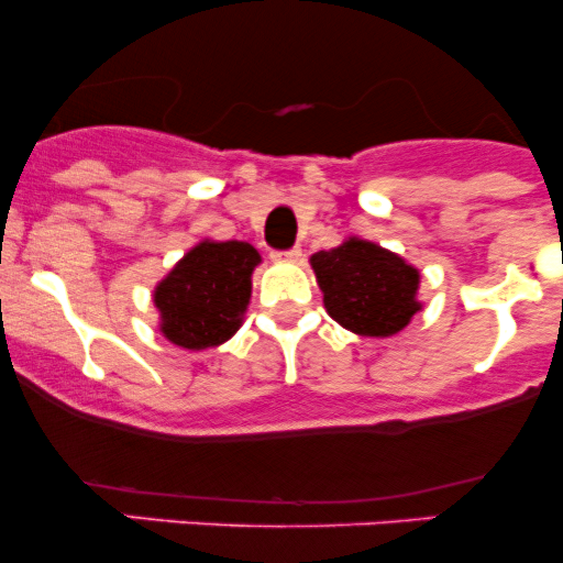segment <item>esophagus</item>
<instances>
[{
  "label": "esophagus",
  "instance_id": "esophagus-1",
  "mask_svg": "<svg viewBox=\"0 0 563 563\" xmlns=\"http://www.w3.org/2000/svg\"><path fill=\"white\" fill-rule=\"evenodd\" d=\"M273 260H277V262H299L301 260V249L273 251Z\"/></svg>",
  "mask_w": 563,
  "mask_h": 563
}]
</instances>
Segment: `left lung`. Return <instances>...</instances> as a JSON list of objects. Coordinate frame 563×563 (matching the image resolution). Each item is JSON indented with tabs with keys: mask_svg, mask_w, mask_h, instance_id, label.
Wrapping results in <instances>:
<instances>
[{
	"mask_svg": "<svg viewBox=\"0 0 563 563\" xmlns=\"http://www.w3.org/2000/svg\"><path fill=\"white\" fill-rule=\"evenodd\" d=\"M328 314L360 335H394L421 309L418 269L371 241L349 238L312 256Z\"/></svg>",
	"mask_w": 563,
	"mask_h": 563,
	"instance_id": "left-lung-1",
	"label": "left lung"
}]
</instances>
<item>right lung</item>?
<instances>
[{
	"label": "right lung",
	"mask_w": 563,
	"mask_h": 563,
	"mask_svg": "<svg viewBox=\"0 0 563 563\" xmlns=\"http://www.w3.org/2000/svg\"><path fill=\"white\" fill-rule=\"evenodd\" d=\"M256 264L260 254L249 243L196 245L153 296L166 339L185 349H209L228 341L241 328Z\"/></svg>",
	"instance_id": "right-lung-1"
}]
</instances>
